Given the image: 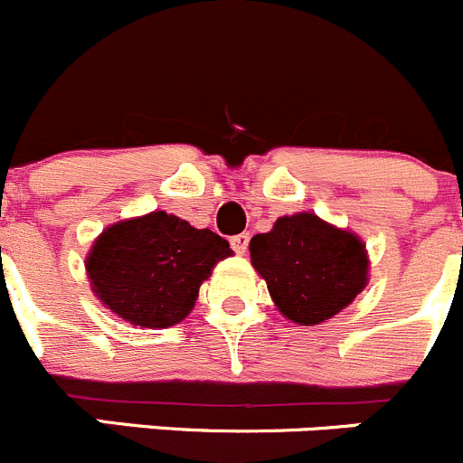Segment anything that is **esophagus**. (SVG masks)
<instances>
[{"mask_svg": "<svg viewBox=\"0 0 463 463\" xmlns=\"http://www.w3.org/2000/svg\"><path fill=\"white\" fill-rule=\"evenodd\" d=\"M232 248H234L236 254H245L248 252V245H250V234H236L229 239Z\"/></svg>", "mask_w": 463, "mask_h": 463, "instance_id": "esophagus-1", "label": "esophagus"}]
</instances>
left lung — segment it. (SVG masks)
Masks as SVG:
<instances>
[{"label": "left lung", "mask_w": 463, "mask_h": 463, "mask_svg": "<svg viewBox=\"0 0 463 463\" xmlns=\"http://www.w3.org/2000/svg\"><path fill=\"white\" fill-rule=\"evenodd\" d=\"M250 259L281 316L309 327L334 318L368 284L366 243L311 211L281 215L250 241Z\"/></svg>", "instance_id": "obj_1"}]
</instances>
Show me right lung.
I'll return each mask as SVG.
<instances>
[{
  "label": "right lung",
  "mask_w": 463,
  "mask_h": 463,
  "mask_svg": "<svg viewBox=\"0 0 463 463\" xmlns=\"http://www.w3.org/2000/svg\"><path fill=\"white\" fill-rule=\"evenodd\" d=\"M232 254L211 229L152 211L104 229L88 250L86 275L97 300L122 320L165 329L191 314L215 263Z\"/></svg>",
  "instance_id": "1"
}]
</instances>
